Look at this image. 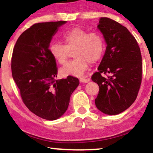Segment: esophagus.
Listing matches in <instances>:
<instances>
[{
    "mask_svg": "<svg viewBox=\"0 0 153 153\" xmlns=\"http://www.w3.org/2000/svg\"><path fill=\"white\" fill-rule=\"evenodd\" d=\"M79 81L80 82H82V83H87L88 82H89V79H86V78H84V77H82V78L79 79Z\"/></svg>",
    "mask_w": 153,
    "mask_h": 153,
    "instance_id": "1",
    "label": "esophagus"
}]
</instances>
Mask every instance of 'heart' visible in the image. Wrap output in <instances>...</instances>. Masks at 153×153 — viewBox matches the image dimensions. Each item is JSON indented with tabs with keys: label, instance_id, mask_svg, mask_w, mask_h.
<instances>
[{
	"label": "heart",
	"instance_id": "obj_1",
	"mask_svg": "<svg viewBox=\"0 0 153 153\" xmlns=\"http://www.w3.org/2000/svg\"><path fill=\"white\" fill-rule=\"evenodd\" d=\"M64 44L53 42L49 46L50 54L59 64H64L73 51L74 60L63 66L60 72L63 76H81L87 69L89 63L100 60L105 50V41L101 34L89 32L79 27L68 30L62 36Z\"/></svg>",
	"mask_w": 153,
	"mask_h": 153
}]
</instances>
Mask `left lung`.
<instances>
[{
  "label": "left lung",
  "instance_id": "obj_1",
  "mask_svg": "<svg viewBox=\"0 0 153 153\" xmlns=\"http://www.w3.org/2000/svg\"><path fill=\"white\" fill-rule=\"evenodd\" d=\"M97 28L107 47L99 71L91 76L100 87L95 105L102 112L116 115L129 108L137 98L143 70L140 49L126 27L114 20L100 18ZM102 73L111 76L106 79Z\"/></svg>",
  "mask_w": 153,
  "mask_h": 153
}]
</instances>
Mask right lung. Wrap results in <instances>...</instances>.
<instances>
[{
    "label": "right lung",
    "mask_w": 153,
    "mask_h": 153,
    "mask_svg": "<svg viewBox=\"0 0 153 153\" xmlns=\"http://www.w3.org/2000/svg\"><path fill=\"white\" fill-rule=\"evenodd\" d=\"M66 21L36 23L20 36L13 48L11 71L23 103L43 119L56 120L65 113L79 84L68 76L56 80V61L49 52L52 38Z\"/></svg>",
    "instance_id": "obj_1"
}]
</instances>
